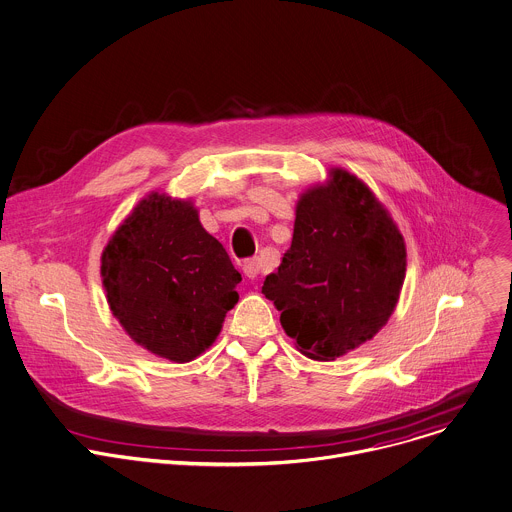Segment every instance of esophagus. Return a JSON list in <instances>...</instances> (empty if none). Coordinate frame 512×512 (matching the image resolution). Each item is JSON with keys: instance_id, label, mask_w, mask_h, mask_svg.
<instances>
[{"instance_id": "esophagus-1", "label": "esophagus", "mask_w": 512, "mask_h": 512, "mask_svg": "<svg viewBox=\"0 0 512 512\" xmlns=\"http://www.w3.org/2000/svg\"><path fill=\"white\" fill-rule=\"evenodd\" d=\"M263 271H265V267H263V261H261L259 257H253V259H249V261L243 263V273H245L249 279H257Z\"/></svg>"}]
</instances>
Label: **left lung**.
I'll list each match as a JSON object with an SVG mask.
<instances>
[{
  "label": "left lung",
  "mask_w": 512,
  "mask_h": 512,
  "mask_svg": "<svg viewBox=\"0 0 512 512\" xmlns=\"http://www.w3.org/2000/svg\"><path fill=\"white\" fill-rule=\"evenodd\" d=\"M404 277L406 245L390 213L358 177L331 168L299 197L291 247L261 291L297 350L329 362L388 323Z\"/></svg>",
  "instance_id": "8db88e82"
}]
</instances>
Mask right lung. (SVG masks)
<instances>
[{
    "label": "right lung",
    "mask_w": 512,
    "mask_h": 512,
    "mask_svg": "<svg viewBox=\"0 0 512 512\" xmlns=\"http://www.w3.org/2000/svg\"><path fill=\"white\" fill-rule=\"evenodd\" d=\"M112 315L138 346L185 364L217 339L239 301L241 273L209 235L193 201L144 197L102 251Z\"/></svg>",
    "instance_id": "1"
}]
</instances>
